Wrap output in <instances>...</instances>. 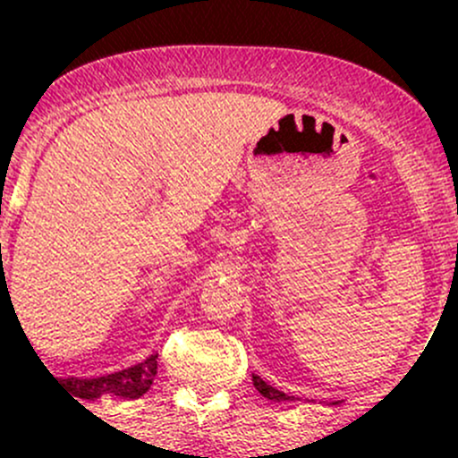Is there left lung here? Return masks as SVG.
Masks as SVG:
<instances>
[{
	"instance_id": "1",
	"label": "left lung",
	"mask_w": 458,
	"mask_h": 458,
	"mask_svg": "<svg viewBox=\"0 0 458 458\" xmlns=\"http://www.w3.org/2000/svg\"><path fill=\"white\" fill-rule=\"evenodd\" d=\"M251 379H254L256 390H259L265 398H269V401H276V403H280V401H295V398H293V396H286V394H284V392L276 390V387H271L269 383L262 381L260 377L254 375V377H251Z\"/></svg>"
}]
</instances>
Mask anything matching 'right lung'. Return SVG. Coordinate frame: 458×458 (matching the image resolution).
Listing matches in <instances>:
<instances>
[{
	"label": "right lung",
	"instance_id": "right-lung-1",
	"mask_svg": "<svg viewBox=\"0 0 458 458\" xmlns=\"http://www.w3.org/2000/svg\"><path fill=\"white\" fill-rule=\"evenodd\" d=\"M157 375V355H150L138 366H131L127 370L114 372V375L97 377V379H60L62 386L75 398L81 401H94L101 398L103 394H114L123 398H138L141 394L148 392ZM57 381V379H55ZM79 403V401H77Z\"/></svg>",
	"mask_w": 458,
	"mask_h": 458
}]
</instances>
